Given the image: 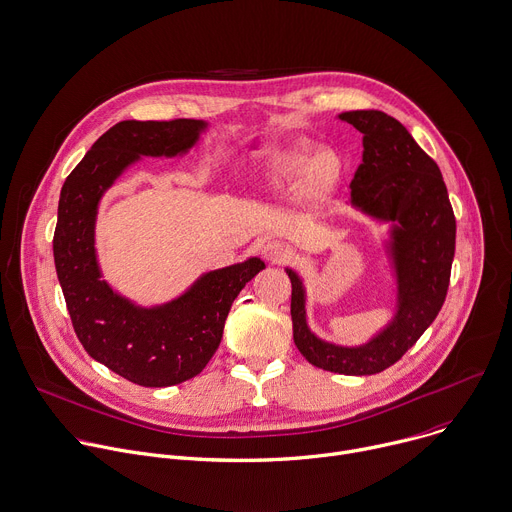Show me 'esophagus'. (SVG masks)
Wrapping results in <instances>:
<instances>
[{
  "instance_id": "1",
  "label": "esophagus",
  "mask_w": 512,
  "mask_h": 512,
  "mask_svg": "<svg viewBox=\"0 0 512 512\" xmlns=\"http://www.w3.org/2000/svg\"><path fill=\"white\" fill-rule=\"evenodd\" d=\"M263 257L271 263H283L289 259V249L279 241H265L263 243Z\"/></svg>"
}]
</instances>
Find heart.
I'll list each match as a JSON object with an SVG mask.
<instances>
[{
    "label": "heart",
    "mask_w": 512,
    "mask_h": 512,
    "mask_svg": "<svg viewBox=\"0 0 512 512\" xmlns=\"http://www.w3.org/2000/svg\"><path fill=\"white\" fill-rule=\"evenodd\" d=\"M273 179L279 183L301 181L307 195L325 193L339 177L342 162L333 150H319L309 158L305 144H295L273 158Z\"/></svg>",
    "instance_id": "heart-1"
}]
</instances>
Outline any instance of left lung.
Here are the masks:
<instances>
[{"label": "left lung", "instance_id": "obj_1", "mask_svg": "<svg viewBox=\"0 0 512 512\" xmlns=\"http://www.w3.org/2000/svg\"><path fill=\"white\" fill-rule=\"evenodd\" d=\"M339 118L364 134V162L352 181V203L378 219L398 223L392 253L400 307L394 321L370 344L331 346L307 329L301 281L287 271L293 342L315 368L370 376L394 366L442 309L456 247V219L438 164L402 122L380 110H352Z\"/></svg>", "mask_w": 512, "mask_h": 512}]
</instances>
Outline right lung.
<instances>
[{"mask_svg":"<svg viewBox=\"0 0 512 512\" xmlns=\"http://www.w3.org/2000/svg\"><path fill=\"white\" fill-rule=\"evenodd\" d=\"M205 122L124 120L106 130L68 175L58 205L54 263L80 344L124 380L166 388L195 378L217 352L239 291L265 263L257 257L203 275L183 297L140 309L104 281L94 255L102 193L140 154L175 156L191 148Z\"/></svg>","mask_w":512,"mask_h":512,"instance_id":"obj_1","label":"right lung"}]
</instances>
